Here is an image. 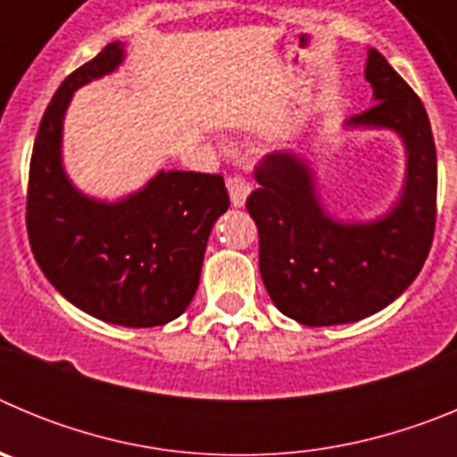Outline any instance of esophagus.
<instances>
[{
	"instance_id": "34e87169",
	"label": "esophagus",
	"mask_w": 457,
	"mask_h": 457,
	"mask_svg": "<svg viewBox=\"0 0 457 457\" xmlns=\"http://www.w3.org/2000/svg\"><path fill=\"white\" fill-rule=\"evenodd\" d=\"M226 187H228V194H231V204L236 205V208H242L249 196V189H252L247 180L242 179V176H237V173H233V176L226 179Z\"/></svg>"
}]
</instances>
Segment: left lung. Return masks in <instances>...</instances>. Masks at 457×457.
Listing matches in <instances>:
<instances>
[{"mask_svg":"<svg viewBox=\"0 0 457 457\" xmlns=\"http://www.w3.org/2000/svg\"><path fill=\"white\" fill-rule=\"evenodd\" d=\"M375 104L350 128H389L407 151L405 187L385 217L343 224L322 210L309 164L270 153L256 167L247 210L258 226V268L284 316L309 327L354 322L405 293L426 263L437 220V151L421 98L370 47Z\"/></svg>","mask_w":457,"mask_h":457,"instance_id":"obj_1","label":"left lung"}]
</instances>
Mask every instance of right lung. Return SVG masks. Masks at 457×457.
<instances>
[{"mask_svg":"<svg viewBox=\"0 0 457 457\" xmlns=\"http://www.w3.org/2000/svg\"><path fill=\"white\" fill-rule=\"evenodd\" d=\"M120 62L123 46L114 40L71 72L47 104L31 153L27 233L38 268L71 304L112 325L157 327L192 302L212 224L231 201L220 173L160 171L116 204L88 199L68 180V103Z\"/></svg>","mask_w":457,"mask_h":457,"instance_id":"obj_1","label":"right lung"}]
</instances>
